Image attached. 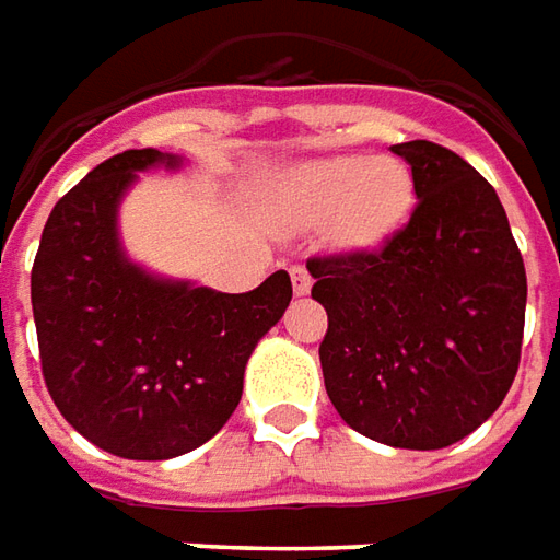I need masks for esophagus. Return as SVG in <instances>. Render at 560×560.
<instances>
[{
    "mask_svg": "<svg viewBox=\"0 0 560 560\" xmlns=\"http://www.w3.org/2000/svg\"><path fill=\"white\" fill-rule=\"evenodd\" d=\"M291 281H294V294L306 296L312 288V276L303 269V266H291Z\"/></svg>",
    "mask_w": 560,
    "mask_h": 560,
    "instance_id": "1",
    "label": "esophagus"
}]
</instances>
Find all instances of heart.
<instances>
[{
	"label": "heart",
	"mask_w": 560,
	"mask_h": 560,
	"mask_svg": "<svg viewBox=\"0 0 560 560\" xmlns=\"http://www.w3.org/2000/svg\"><path fill=\"white\" fill-rule=\"evenodd\" d=\"M269 211L291 226L328 220L337 248H374L413 208V174L395 155H330L300 162L266 189Z\"/></svg>",
	"instance_id": "b5f03b06"
}]
</instances>
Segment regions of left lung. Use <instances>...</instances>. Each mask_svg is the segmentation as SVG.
I'll list each match as a JSON object with an SVG mask.
<instances>
[{
    "instance_id": "left-lung-1",
    "label": "left lung",
    "mask_w": 560,
    "mask_h": 560,
    "mask_svg": "<svg viewBox=\"0 0 560 560\" xmlns=\"http://www.w3.org/2000/svg\"><path fill=\"white\" fill-rule=\"evenodd\" d=\"M417 208L380 250L312 257L328 312L325 389L368 439L439 451L503 405L518 374L527 276L497 189L429 140L395 143Z\"/></svg>"
}]
</instances>
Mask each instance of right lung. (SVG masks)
I'll use <instances>...</instances> for the list:
<instances>
[{
  "mask_svg": "<svg viewBox=\"0 0 560 560\" xmlns=\"http://www.w3.org/2000/svg\"><path fill=\"white\" fill-rule=\"evenodd\" d=\"M174 152L128 150L57 201L30 276L45 386L63 420L125 459L189 454L242 401L254 346L291 303L279 269L248 294L165 279L135 264L119 205L140 171L180 168Z\"/></svg>",
  "mask_w": 560,
  "mask_h": 560,
  "instance_id": "obj_1",
  "label": "right lung"
}]
</instances>
